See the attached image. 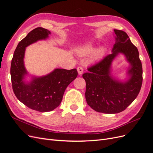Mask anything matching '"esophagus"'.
I'll return each instance as SVG.
<instances>
[{
	"label": "esophagus",
	"instance_id": "1",
	"mask_svg": "<svg viewBox=\"0 0 153 153\" xmlns=\"http://www.w3.org/2000/svg\"><path fill=\"white\" fill-rule=\"evenodd\" d=\"M77 71H78V73L79 75H82L83 72H84V69H83V68L82 66H78L77 68Z\"/></svg>",
	"mask_w": 153,
	"mask_h": 153
}]
</instances>
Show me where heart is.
I'll return each instance as SVG.
<instances>
[{
  "label": "heart",
  "mask_w": 153,
  "mask_h": 153,
  "mask_svg": "<svg viewBox=\"0 0 153 153\" xmlns=\"http://www.w3.org/2000/svg\"><path fill=\"white\" fill-rule=\"evenodd\" d=\"M94 48L92 46L89 44L85 47H84L83 48H80L77 50V53L80 55V56H85V55H89L93 52ZM103 54V49H100L94 53V57L95 59H98L101 57Z\"/></svg>",
  "instance_id": "obj_1"
}]
</instances>
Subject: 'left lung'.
<instances>
[{"label": "left lung", "instance_id": "left-lung-1", "mask_svg": "<svg viewBox=\"0 0 153 153\" xmlns=\"http://www.w3.org/2000/svg\"><path fill=\"white\" fill-rule=\"evenodd\" d=\"M115 43L112 53L89 68L83 74L86 82L85 99L96 112L117 114L124 110L137 98L142 84V66L137 48L126 32L114 29ZM119 53H123L131 66L130 78L120 82L111 75V64Z\"/></svg>", "mask_w": 153, "mask_h": 153}]
</instances>
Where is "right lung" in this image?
<instances>
[{
    "label": "right lung",
    "mask_w": 153,
    "mask_h": 153,
    "mask_svg": "<svg viewBox=\"0 0 153 153\" xmlns=\"http://www.w3.org/2000/svg\"><path fill=\"white\" fill-rule=\"evenodd\" d=\"M50 34L43 27L31 30L18 44L11 65L12 87L16 98L27 107L41 112L56 108L61 103L66 87L78 75L76 69H55L46 76L33 77L30 82L24 80L28 73L24 62L25 48L39 40L46 39Z\"/></svg>",
    "instance_id": "right-lung-1"
}]
</instances>
